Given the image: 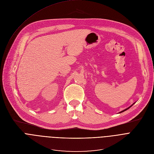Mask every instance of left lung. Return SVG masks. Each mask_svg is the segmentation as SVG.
I'll list each match as a JSON object with an SVG mask.
<instances>
[{"mask_svg":"<svg viewBox=\"0 0 154 154\" xmlns=\"http://www.w3.org/2000/svg\"><path fill=\"white\" fill-rule=\"evenodd\" d=\"M135 103H136V102H135ZM133 103V104H132V105H131V106H129V107H128V108H126V109H124V110H122V111H121V112H119V113H121V112H124V111H126V110H127V109H129V108H131V106H132V105H134V103Z\"/></svg>","mask_w":154,"mask_h":154,"instance_id":"obj_1","label":"left lung"}]
</instances>
